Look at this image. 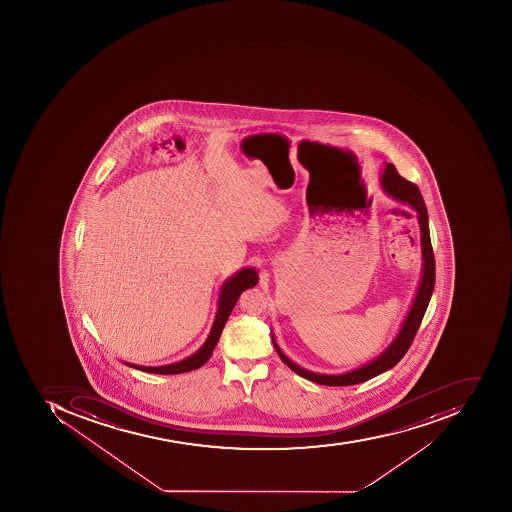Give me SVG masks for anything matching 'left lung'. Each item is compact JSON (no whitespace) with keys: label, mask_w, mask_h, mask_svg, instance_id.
<instances>
[{"label":"left lung","mask_w":512,"mask_h":512,"mask_svg":"<svg viewBox=\"0 0 512 512\" xmlns=\"http://www.w3.org/2000/svg\"><path fill=\"white\" fill-rule=\"evenodd\" d=\"M381 185L388 196L399 200V202L406 203V205L417 211L418 224H420L421 230V254H423V276H421L420 287H418L412 307H410L409 313H407L406 319H404L403 327L399 330L395 340L392 341V345L388 346L381 356L376 357L373 362L367 363V365H363V367L357 368V370L349 371V373L319 374L304 370V368L299 367L296 363L291 362L280 351L276 340H274V335H272V343H274V348H276L282 362L288 368H291L294 373L309 379V381L316 382V384L332 385V387L356 385L395 367L396 363L403 359L406 356V352L409 351L410 345H412V341H414L415 335H417L421 319L425 316L429 301H431L435 285V260L434 252H432L431 235H429L428 210H426L425 200L421 197L418 186L401 177L392 163L385 164Z\"/></svg>","instance_id":"left-lung-1"}]
</instances>
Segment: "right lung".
Returning a JSON list of instances; mask_svg holds the SVG:
<instances>
[{"label":"right lung","mask_w":512,"mask_h":512,"mask_svg":"<svg viewBox=\"0 0 512 512\" xmlns=\"http://www.w3.org/2000/svg\"><path fill=\"white\" fill-rule=\"evenodd\" d=\"M257 282L258 274L254 268L241 269V271L236 272L235 276L225 280L221 288V294H219L218 313H216V318H214L210 335H208L207 341L203 343L202 348H200L196 354H193V356L182 360V362L166 365V367H139V365L127 363L128 367L138 368V370L153 374L188 373V371L197 370V368L202 367V365L208 362L211 354H213L214 348L218 345L222 329H224L225 323H227V319H229L236 301L240 298V294L243 293L244 290H247V288L255 287Z\"/></svg>","instance_id":"right-lung-1"}]
</instances>
